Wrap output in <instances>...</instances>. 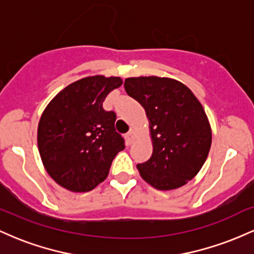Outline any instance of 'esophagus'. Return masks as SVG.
<instances>
[{
    "label": "esophagus",
    "instance_id": "obj_1",
    "mask_svg": "<svg viewBox=\"0 0 254 254\" xmlns=\"http://www.w3.org/2000/svg\"><path fill=\"white\" fill-rule=\"evenodd\" d=\"M135 137H136V131L131 129V130L129 131V132L127 133V136H125V138H127V144H131V143H132L133 139H135Z\"/></svg>",
    "mask_w": 254,
    "mask_h": 254
}]
</instances>
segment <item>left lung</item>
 <instances>
[{"label":"left lung","instance_id":"1","mask_svg":"<svg viewBox=\"0 0 254 254\" xmlns=\"http://www.w3.org/2000/svg\"><path fill=\"white\" fill-rule=\"evenodd\" d=\"M124 88L149 121L153 154L137 165L139 174L156 190L182 188L197 176L210 150L211 127L202 104L170 77H127Z\"/></svg>","mask_w":254,"mask_h":254}]
</instances>
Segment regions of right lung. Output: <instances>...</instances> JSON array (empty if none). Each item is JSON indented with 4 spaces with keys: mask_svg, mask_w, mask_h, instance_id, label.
Masks as SVG:
<instances>
[{
    "mask_svg": "<svg viewBox=\"0 0 254 254\" xmlns=\"http://www.w3.org/2000/svg\"><path fill=\"white\" fill-rule=\"evenodd\" d=\"M122 83L117 76L83 77L61 90L44 110L38 124V149L49 176L66 190L88 192L97 188L125 148L115 127L117 116L103 107L107 94Z\"/></svg>",
    "mask_w": 254,
    "mask_h": 254,
    "instance_id": "obj_1",
    "label": "right lung"
}]
</instances>
